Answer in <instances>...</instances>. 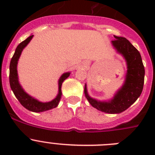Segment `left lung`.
Returning <instances> with one entry per match:
<instances>
[{
  "label": "left lung",
  "mask_w": 155,
  "mask_h": 155,
  "mask_svg": "<svg viewBox=\"0 0 155 155\" xmlns=\"http://www.w3.org/2000/svg\"><path fill=\"white\" fill-rule=\"evenodd\" d=\"M114 37L111 42L116 53L124 57L127 64V73L124 84L115 92L112 98L98 100L91 97L84 85V94L89 103L98 110L109 114H119L127 110L141 94L144 82L145 71L139 51L130 41L121 36Z\"/></svg>",
  "instance_id": "8db88e82"
}]
</instances>
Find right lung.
Here are the masks:
<instances>
[{
	"mask_svg": "<svg viewBox=\"0 0 155 155\" xmlns=\"http://www.w3.org/2000/svg\"><path fill=\"white\" fill-rule=\"evenodd\" d=\"M34 35H31L28 37L25 40L21 42L16 48L15 53L12 58L10 63V68H9V81H10V86L12 91L14 92L17 99L19 102L28 110L33 112V113H42L45 111L50 110V109L56 108L59 105V102L61 101V96H62V91H61V86L63 82L68 78L71 74V72H65L61 76L58 80V93L57 96L50 102H41L37 98H34L31 95L28 94L26 91H25L22 86L21 85L18 79V60L21 57L23 50L26 47L27 45L30 42Z\"/></svg>",
	"mask_w": 155,
	"mask_h": 155,
	"instance_id": "right-lung-1",
	"label": "right lung"
}]
</instances>
